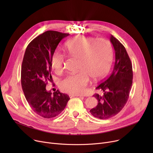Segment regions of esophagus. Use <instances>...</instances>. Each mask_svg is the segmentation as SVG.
Segmentation results:
<instances>
[{"instance_id":"34e87169","label":"esophagus","mask_w":153,"mask_h":153,"mask_svg":"<svg viewBox=\"0 0 153 153\" xmlns=\"http://www.w3.org/2000/svg\"><path fill=\"white\" fill-rule=\"evenodd\" d=\"M81 95H73V94H70L69 97H81Z\"/></svg>"}]
</instances>
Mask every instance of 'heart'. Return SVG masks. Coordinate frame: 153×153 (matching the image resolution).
Listing matches in <instances>:
<instances>
[{
  "mask_svg": "<svg viewBox=\"0 0 153 153\" xmlns=\"http://www.w3.org/2000/svg\"><path fill=\"white\" fill-rule=\"evenodd\" d=\"M66 53L71 57L78 58V73L66 76L60 82L62 91L73 95L83 94L89 84V77L94 80L101 79L110 69L113 58L110 42L105 38L78 35L66 43ZM64 56L54 53L51 59V65L56 73L64 69Z\"/></svg>",
  "mask_w": 153,
  "mask_h": 153,
  "instance_id": "b5f03b06",
  "label": "heart"
}]
</instances>
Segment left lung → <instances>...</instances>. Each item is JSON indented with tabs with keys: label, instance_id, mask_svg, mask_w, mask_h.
Returning <instances> with one entry per match:
<instances>
[{
	"label": "left lung",
	"instance_id": "left-lung-1",
	"mask_svg": "<svg viewBox=\"0 0 153 153\" xmlns=\"http://www.w3.org/2000/svg\"><path fill=\"white\" fill-rule=\"evenodd\" d=\"M110 42L115 51V62L111 74L96 87L102 94H95L98 104L90 110L95 118L108 119L118 114L129 98L133 83V69L125 48L113 35Z\"/></svg>",
	"mask_w": 153,
	"mask_h": 153
}]
</instances>
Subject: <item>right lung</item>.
Listing matches in <instances>:
<instances>
[{
    "mask_svg": "<svg viewBox=\"0 0 153 153\" xmlns=\"http://www.w3.org/2000/svg\"><path fill=\"white\" fill-rule=\"evenodd\" d=\"M56 31H46L28 44L22 64L21 84L25 98L35 113L45 118L58 116L65 108L70 99L58 90L47 91L51 81V59L61 40L69 36Z\"/></svg>",
    "mask_w": 153,
    "mask_h": 153,
    "instance_id": "1",
    "label": "right lung"
}]
</instances>
